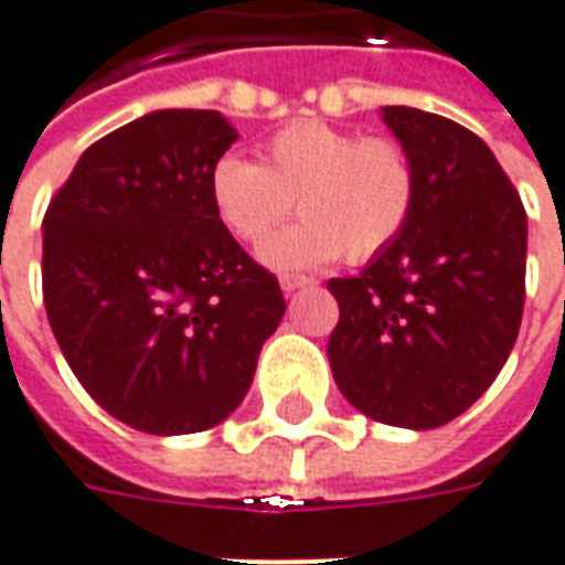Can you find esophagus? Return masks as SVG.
<instances>
[{"label": "esophagus", "mask_w": 565, "mask_h": 565, "mask_svg": "<svg viewBox=\"0 0 565 565\" xmlns=\"http://www.w3.org/2000/svg\"><path fill=\"white\" fill-rule=\"evenodd\" d=\"M313 279L310 276H301V274H282L279 276V286H282V291H295V289H305V286H310Z\"/></svg>", "instance_id": "esophagus-1"}]
</instances>
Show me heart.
<instances>
[{"mask_svg": "<svg viewBox=\"0 0 565 565\" xmlns=\"http://www.w3.org/2000/svg\"><path fill=\"white\" fill-rule=\"evenodd\" d=\"M418 196L422 178L406 143L310 119L279 128L260 166L224 157L212 169L217 221L243 245L267 243L298 200L305 221L264 248L274 267L379 258L408 231Z\"/></svg>", "mask_w": 565, "mask_h": 565, "instance_id": "1", "label": "heart"}]
</instances>
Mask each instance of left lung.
I'll use <instances>...</instances> for the list:
<instances>
[{
	"mask_svg": "<svg viewBox=\"0 0 565 565\" xmlns=\"http://www.w3.org/2000/svg\"><path fill=\"white\" fill-rule=\"evenodd\" d=\"M415 157L408 231L363 274L329 279L332 375L381 424L430 430L468 412L511 356L526 301V209L492 150L437 113L381 107Z\"/></svg>",
	"mask_w": 565,
	"mask_h": 565,
	"instance_id": "obj_1",
	"label": "left lung"
}]
</instances>
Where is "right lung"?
Segmentation results:
<instances>
[{"label":"right lung","instance_id":"1","mask_svg":"<svg viewBox=\"0 0 565 565\" xmlns=\"http://www.w3.org/2000/svg\"><path fill=\"white\" fill-rule=\"evenodd\" d=\"M236 141L217 110H157L95 141L42 217V298L73 375L135 430L224 422L286 298L212 205Z\"/></svg>","mask_w":565,"mask_h":565}]
</instances>
